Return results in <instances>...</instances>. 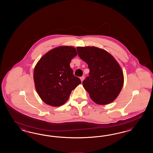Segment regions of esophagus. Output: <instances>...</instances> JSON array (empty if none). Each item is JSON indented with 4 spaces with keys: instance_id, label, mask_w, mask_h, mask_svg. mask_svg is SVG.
<instances>
[{
    "instance_id": "1",
    "label": "esophagus",
    "mask_w": 153,
    "mask_h": 153,
    "mask_svg": "<svg viewBox=\"0 0 153 153\" xmlns=\"http://www.w3.org/2000/svg\"><path fill=\"white\" fill-rule=\"evenodd\" d=\"M85 79V77H84V76H82V77H80V79H81V82H82L83 81V79Z\"/></svg>"
}]
</instances>
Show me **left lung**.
<instances>
[{"mask_svg": "<svg viewBox=\"0 0 153 153\" xmlns=\"http://www.w3.org/2000/svg\"><path fill=\"white\" fill-rule=\"evenodd\" d=\"M79 58L88 65L89 76L83 80V88L93 102L106 105L120 94L124 83L120 65L108 51L95 46L77 47Z\"/></svg>", "mask_w": 153, "mask_h": 153, "instance_id": "8db88e82", "label": "left lung"}]
</instances>
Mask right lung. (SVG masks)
I'll return each mask as SVG.
<instances>
[{"mask_svg":"<svg viewBox=\"0 0 153 153\" xmlns=\"http://www.w3.org/2000/svg\"><path fill=\"white\" fill-rule=\"evenodd\" d=\"M77 55L73 46H60L47 52L33 70V80L42 100L52 107L63 105L71 91L81 82L70 67L72 59Z\"/></svg>","mask_w":153,"mask_h":153,"instance_id":"1","label":"right lung"}]
</instances>
